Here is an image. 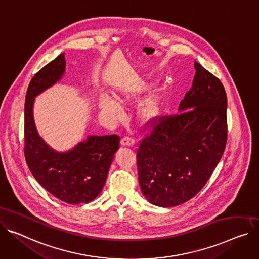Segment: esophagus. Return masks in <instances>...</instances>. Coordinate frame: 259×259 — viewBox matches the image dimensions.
<instances>
[{"instance_id": "esophagus-1", "label": "esophagus", "mask_w": 259, "mask_h": 259, "mask_svg": "<svg viewBox=\"0 0 259 259\" xmlns=\"http://www.w3.org/2000/svg\"><path fill=\"white\" fill-rule=\"evenodd\" d=\"M135 143V140L133 136H130V135H125L123 139H122V142H120V144H122V146H133Z\"/></svg>"}]
</instances>
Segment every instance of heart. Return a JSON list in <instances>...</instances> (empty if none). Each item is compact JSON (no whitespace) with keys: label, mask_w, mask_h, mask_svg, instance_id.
I'll return each instance as SVG.
<instances>
[{"label":"heart","mask_w":259,"mask_h":259,"mask_svg":"<svg viewBox=\"0 0 259 259\" xmlns=\"http://www.w3.org/2000/svg\"><path fill=\"white\" fill-rule=\"evenodd\" d=\"M100 106L103 109L114 112V113H119V111H120V107L118 105V103L109 96H102L101 97ZM156 109H157L156 102H155L154 100H151L146 103V105L144 106V108L142 110V113L144 116L148 117V116L153 115L155 113V111H156Z\"/></svg>","instance_id":"heart-1"}]
</instances>
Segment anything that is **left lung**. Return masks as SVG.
<instances>
[{"mask_svg": "<svg viewBox=\"0 0 259 259\" xmlns=\"http://www.w3.org/2000/svg\"><path fill=\"white\" fill-rule=\"evenodd\" d=\"M193 88L180 113L148 120L150 132L136 151L141 189L147 200L174 207L207 183L227 143V96L222 82L195 62Z\"/></svg>", "mask_w": 259, "mask_h": 259, "instance_id": "left-lung-1", "label": "left lung"}]
</instances>
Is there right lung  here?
<instances>
[{
  "instance_id": "add662e5",
  "label": "right lung",
  "mask_w": 259,
  "mask_h": 259,
  "mask_svg": "<svg viewBox=\"0 0 259 259\" xmlns=\"http://www.w3.org/2000/svg\"><path fill=\"white\" fill-rule=\"evenodd\" d=\"M64 70L63 53L45 65L29 83L25 102V158L34 178L51 195L70 204L89 203L105 184L120 137L90 136L65 153L52 150L41 140L33 119L34 98L58 81Z\"/></svg>"
}]
</instances>
